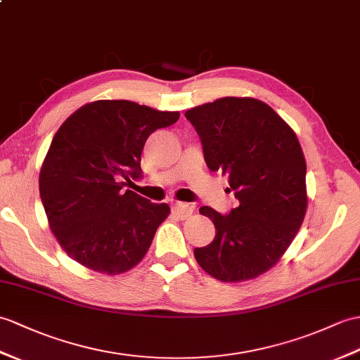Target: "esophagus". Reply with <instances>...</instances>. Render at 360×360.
I'll return each mask as SVG.
<instances>
[{
    "mask_svg": "<svg viewBox=\"0 0 360 360\" xmlns=\"http://www.w3.org/2000/svg\"><path fill=\"white\" fill-rule=\"evenodd\" d=\"M172 213L178 216L179 219H187L188 216L193 213V205L186 204V202H176L172 207Z\"/></svg>",
    "mask_w": 360,
    "mask_h": 360,
    "instance_id": "obj_1",
    "label": "esophagus"
}]
</instances>
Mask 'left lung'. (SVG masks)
<instances>
[{"label": "left lung", "instance_id": "obj_1", "mask_svg": "<svg viewBox=\"0 0 360 360\" xmlns=\"http://www.w3.org/2000/svg\"><path fill=\"white\" fill-rule=\"evenodd\" d=\"M187 120L202 142L212 172L229 174L239 205L222 216L199 213L216 236L195 248L200 269L222 282L256 279L279 262L304 222L307 164L295 130L256 98L227 96L190 108Z\"/></svg>", "mask_w": 360, "mask_h": 360}]
</instances>
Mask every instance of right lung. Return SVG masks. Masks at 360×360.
I'll use <instances>...</instances> for the list:
<instances>
[{"label":"right lung","mask_w":360,"mask_h":360,"mask_svg":"<svg viewBox=\"0 0 360 360\" xmlns=\"http://www.w3.org/2000/svg\"><path fill=\"white\" fill-rule=\"evenodd\" d=\"M179 120L125 99H99L67 118L52 139L39 172V196L49 227L73 261L103 274H122L148 252L170 214L131 190L141 174L147 138Z\"/></svg>","instance_id":"add662e5"}]
</instances>
